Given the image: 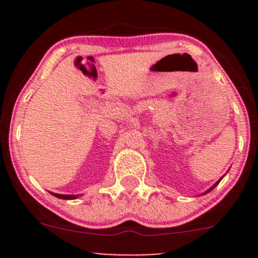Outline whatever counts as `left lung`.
Here are the masks:
<instances>
[{"instance_id": "1", "label": "left lung", "mask_w": 258, "mask_h": 258, "mask_svg": "<svg viewBox=\"0 0 258 258\" xmlns=\"http://www.w3.org/2000/svg\"><path fill=\"white\" fill-rule=\"evenodd\" d=\"M222 178H223V176H222V177H221L220 179H218V181H217V182H216V183H215V184H213V186H212V187H210V188H209V189H207V191H206V192H204V194H202V195H206V194H209V192H210V191H212V189H213V188H215V187H216V186H217V184H218V183H220V181H221V179H222Z\"/></svg>"}]
</instances>
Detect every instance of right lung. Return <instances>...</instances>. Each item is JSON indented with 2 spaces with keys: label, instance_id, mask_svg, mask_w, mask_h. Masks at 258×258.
Returning <instances> with one entry per match:
<instances>
[{
  "label": "right lung",
  "instance_id": "right-lung-1",
  "mask_svg": "<svg viewBox=\"0 0 258 258\" xmlns=\"http://www.w3.org/2000/svg\"><path fill=\"white\" fill-rule=\"evenodd\" d=\"M52 195H53L54 197H57V199H62V200H76L77 197L81 196V195H59V194H53V192H51Z\"/></svg>",
  "mask_w": 258,
  "mask_h": 258
}]
</instances>
